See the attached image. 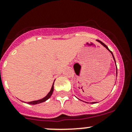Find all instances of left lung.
<instances>
[{
	"label": "left lung",
	"mask_w": 132,
	"mask_h": 132,
	"mask_svg": "<svg viewBox=\"0 0 132 132\" xmlns=\"http://www.w3.org/2000/svg\"><path fill=\"white\" fill-rule=\"evenodd\" d=\"M96 41H98V42L100 43H101V44H102V45H103V46H105V48H107V50H109V52H110V53H111V54H112V57H113V59H114V61H115V63H116V60H115V58H114V55H113L112 52H111V51H110V50H109V48H108V47H107V45H105V44H104V43H103V42H102V41H101L98 40V39H97V40H96ZM116 68H117V66H116ZM116 71H117V69H116ZM116 73H117V71H116ZM86 103H87V102H86ZM96 103V102H92V103Z\"/></svg>",
	"instance_id": "1"
}]
</instances>
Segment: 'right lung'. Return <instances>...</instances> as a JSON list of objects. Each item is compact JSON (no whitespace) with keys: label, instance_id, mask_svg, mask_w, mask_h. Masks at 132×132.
I'll use <instances>...</instances> for the list:
<instances>
[{"label":"right lung","instance_id":"obj_1","mask_svg":"<svg viewBox=\"0 0 132 132\" xmlns=\"http://www.w3.org/2000/svg\"><path fill=\"white\" fill-rule=\"evenodd\" d=\"M54 84H53L52 86V88H51V89H50V92L48 93V94L46 96L44 97V98H42V99L38 100L32 101V102H28V103H29V104H30V105H36V104H39V103H43V102H45V101H46L47 100H48L49 98H50V96H52V94L53 91H54Z\"/></svg>","mask_w":132,"mask_h":132}]
</instances>
